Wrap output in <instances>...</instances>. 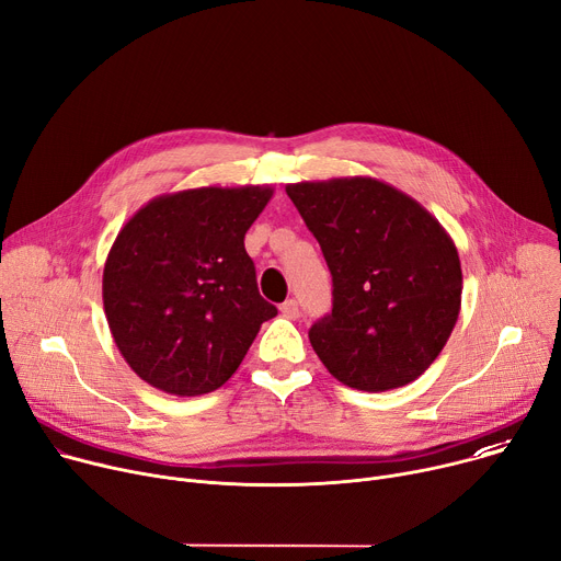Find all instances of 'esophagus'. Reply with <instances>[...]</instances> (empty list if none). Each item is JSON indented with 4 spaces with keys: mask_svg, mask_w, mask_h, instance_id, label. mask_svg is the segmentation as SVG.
<instances>
[{
    "mask_svg": "<svg viewBox=\"0 0 561 561\" xmlns=\"http://www.w3.org/2000/svg\"><path fill=\"white\" fill-rule=\"evenodd\" d=\"M280 312H283V317H287V319H296L298 317V304L294 298H287L285 304L280 306Z\"/></svg>",
    "mask_w": 561,
    "mask_h": 561,
    "instance_id": "esophagus-1",
    "label": "esophagus"
}]
</instances>
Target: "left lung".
<instances>
[{
	"label": "left lung",
	"mask_w": 561,
	"mask_h": 561,
	"mask_svg": "<svg viewBox=\"0 0 561 561\" xmlns=\"http://www.w3.org/2000/svg\"><path fill=\"white\" fill-rule=\"evenodd\" d=\"M285 191L332 274V312L310 328L323 366L366 393L417 379L460 312L462 270L451 236L413 197L373 178Z\"/></svg>",
	"instance_id": "obj_1"
}]
</instances>
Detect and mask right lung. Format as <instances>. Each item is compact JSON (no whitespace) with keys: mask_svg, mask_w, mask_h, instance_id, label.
I'll return each instance as SVG.
<instances>
[{"mask_svg":"<svg viewBox=\"0 0 561 561\" xmlns=\"http://www.w3.org/2000/svg\"><path fill=\"white\" fill-rule=\"evenodd\" d=\"M272 195L267 184L165 193L118 231L103 308L118 353L154 389L180 398L220 389L278 314L244 249Z\"/></svg>","mask_w":561,"mask_h":561,"instance_id":"add662e5","label":"right lung"}]
</instances>
